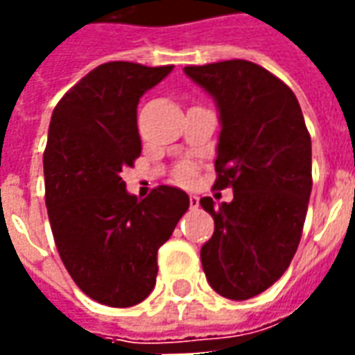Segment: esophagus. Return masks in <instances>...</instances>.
I'll list each match as a JSON object with an SVG mask.
<instances>
[{"label": "esophagus", "instance_id": "34e87169", "mask_svg": "<svg viewBox=\"0 0 355 355\" xmlns=\"http://www.w3.org/2000/svg\"><path fill=\"white\" fill-rule=\"evenodd\" d=\"M198 205H200V198H198V196H193V193H190V207L196 209Z\"/></svg>", "mask_w": 355, "mask_h": 355}]
</instances>
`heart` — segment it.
<instances>
[{
	"instance_id": "obj_1",
	"label": "heart",
	"mask_w": 355,
	"mask_h": 355,
	"mask_svg": "<svg viewBox=\"0 0 355 355\" xmlns=\"http://www.w3.org/2000/svg\"><path fill=\"white\" fill-rule=\"evenodd\" d=\"M193 177V167L190 163H184V165H180L177 171V178L180 182H188V180H192Z\"/></svg>"
}]
</instances>
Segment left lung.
Instances as JSON below:
<instances>
[{"label":"left lung","mask_w":355,"mask_h":355,"mask_svg":"<svg viewBox=\"0 0 355 355\" xmlns=\"http://www.w3.org/2000/svg\"><path fill=\"white\" fill-rule=\"evenodd\" d=\"M218 110L216 188L234 200L201 198L215 220L201 247L209 285L226 298L247 300L289 268L302 236L312 192V140L295 93L249 60L186 66Z\"/></svg>","instance_id":"1"}]
</instances>
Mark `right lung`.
<instances>
[{"mask_svg": "<svg viewBox=\"0 0 355 355\" xmlns=\"http://www.w3.org/2000/svg\"><path fill=\"white\" fill-rule=\"evenodd\" d=\"M173 66L106 62L60 98L43 154L45 205L58 254L87 297L114 308L142 302L157 251L190 207L188 193L159 186L139 200L121 171L140 155L137 106Z\"/></svg>", "mask_w": 355, "mask_h": 355, "instance_id": "add662e5", "label": "right lung"}]
</instances>
